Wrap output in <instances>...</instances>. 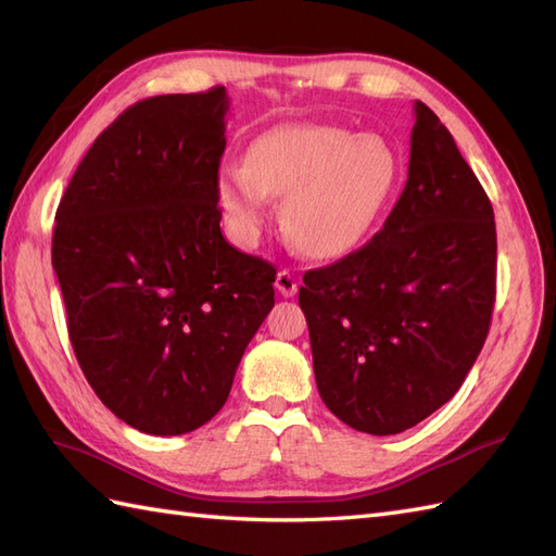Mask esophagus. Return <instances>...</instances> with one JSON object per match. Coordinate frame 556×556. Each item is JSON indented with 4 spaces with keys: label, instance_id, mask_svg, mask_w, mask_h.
Listing matches in <instances>:
<instances>
[{
    "label": "esophagus",
    "instance_id": "obj_1",
    "mask_svg": "<svg viewBox=\"0 0 556 556\" xmlns=\"http://www.w3.org/2000/svg\"><path fill=\"white\" fill-rule=\"evenodd\" d=\"M276 290H278L282 296H294V294H296L299 282H296L294 274L288 271V268H280V271L276 274Z\"/></svg>",
    "mask_w": 556,
    "mask_h": 556
}]
</instances>
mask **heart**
Instances as JSON below:
<instances>
[{"label": "heart", "instance_id": "b5f03b06", "mask_svg": "<svg viewBox=\"0 0 556 556\" xmlns=\"http://www.w3.org/2000/svg\"><path fill=\"white\" fill-rule=\"evenodd\" d=\"M400 159L379 135L339 126H280L262 132L243 163L217 175V201L238 241H257L285 197L282 229L308 257H343L365 241L397 187Z\"/></svg>", "mask_w": 556, "mask_h": 556}]
</instances>
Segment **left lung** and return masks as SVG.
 Here are the masks:
<instances>
[{
    "label": "left lung",
    "instance_id": "1",
    "mask_svg": "<svg viewBox=\"0 0 556 556\" xmlns=\"http://www.w3.org/2000/svg\"><path fill=\"white\" fill-rule=\"evenodd\" d=\"M409 175L383 229L304 274L318 393L343 424L397 434L456 395L496 302V222L452 132L414 102Z\"/></svg>",
    "mask_w": 556,
    "mask_h": 556
}]
</instances>
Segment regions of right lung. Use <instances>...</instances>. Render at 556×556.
Wrapping results in <instances>:
<instances>
[{
  "label": "right lung",
  "mask_w": 556,
  "mask_h": 556,
  "mask_svg": "<svg viewBox=\"0 0 556 556\" xmlns=\"http://www.w3.org/2000/svg\"><path fill=\"white\" fill-rule=\"evenodd\" d=\"M227 112L224 86L135 102L55 213L51 257L84 377L124 424L161 438L224 407L276 304V268L219 229Z\"/></svg>",
  "instance_id": "obj_1"
}]
</instances>
